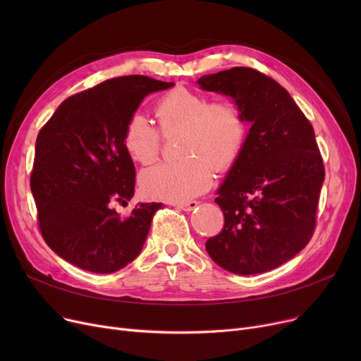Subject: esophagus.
Returning a JSON list of instances; mask_svg holds the SVG:
<instances>
[{"label": "esophagus", "mask_w": 361, "mask_h": 361, "mask_svg": "<svg viewBox=\"0 0 361 361\" xmlns=\"http://www.w3.org/2000/svg\"><path fill=\"white\" fill-rule=\"evenodd\" d=\"M199 204V202H196V200H190V202H180V203H174V206H177V207H180V209H183V211H187V212H190V211H193L195 207Z\"/></svg>", "instance_id": "34e87169"}]
</instances>
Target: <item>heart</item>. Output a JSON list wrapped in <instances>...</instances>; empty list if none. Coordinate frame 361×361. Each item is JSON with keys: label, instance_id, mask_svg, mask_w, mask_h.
<instances>
[{"label": "heart", "instance_id": "obj_1", "mask_svg": "<svg viewBox=\"0 0 361 361\" xmlns=\"http://www.w3.org/2000/svg\"><path fill=\"white\" fill-rule=\"evenodd\" d=\"M162 135L180 131L178 154L184 158L143 171L139 184L152 200L184 202L204 193L214 183V168L230 171L240 159L249 124L241 105L231 98L211 101L206 94L176 87L155 105ZM161 133L142 114H133L123 130V147L140 165L155 162L161 154Z\"/></svg>", "mask_w": 361, "mask_h": 361}]
</instances>
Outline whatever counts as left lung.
<instances>
[{
    "mask_svg": "<svg viewBox=\"0 0 361 361\" xmlns=\"http://www.w3.org/2000/svg\"><path fill=\"white\" fill-rule=\"evenodd\" d=\"M199 85L235 99L252 123L218 190L224 226L206 250L228 272H268L305 249L316 228L325 166L314 130L291 94L255 68L204 74Z\"/></svg>",
    "mask_w": 361,
    "mask_h": 361,
    "instance_id": "obj_1",
    "label": "left lung"
}]
</instances>
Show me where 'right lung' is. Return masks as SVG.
<instances>
[{
	"instance_id": "1",
	"label": "right lung",
	"mask_w": 361,
	"mask_h": 361,
	"mask_svg": "<svg viewBox=\"0 0 361 361\" xmlns=\"http://www.w3.org/2000/svg\"><path fill=\"white\" fill-rule=\"evenodd\" d=\"M171 86L140 74L108 79L67 98L39 130L30 173L39 230L74 267L111 274L142 252L162 203L137 204L128 216L114 207L135 195L123 130L149 93Z\"/></svg>"
}]
</instances>
